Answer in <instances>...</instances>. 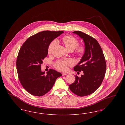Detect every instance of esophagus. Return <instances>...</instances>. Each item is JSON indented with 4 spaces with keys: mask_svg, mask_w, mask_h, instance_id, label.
<instances>
[{
    "mask_svg": "<svg viewBox=\"0 0 125 125\" xmlns=\"http://www.w3.org/2000/svg\"><path fill=\"white\" fill-rule=\"evenodd\" d=\"M62 76H64V75H67V73H62Z\"/></svg>",
    "mask_w": 125,
    "mask_h": 125,
    "instance_id": "esophagus-1",
    "label": "esophagus"
}]
</instances>
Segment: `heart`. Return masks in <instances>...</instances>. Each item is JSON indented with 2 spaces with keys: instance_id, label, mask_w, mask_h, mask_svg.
Returning <instances> with one entry per match:
<instances>
[{
  "instance_id": "heart-1",
  "label": "heart",
  "mask_w": 125,
  "mask_h": 125,
  "mask_svg": "<svg viewBox=\"0 0 125 125\" xmlns=\"http://www.w3.org/2000/svg\"><path fill=\"white\" fill-rule=\"evenodd\" d=\"M62 41L66 48L68 50H73L77 47L78 41L77 40L72 36H66L63 37ZM57 44V41L55 40L52 42L48 47V53L52 52ZM84 48L80 46L77 49L78 55L80 56L83 55L84 52ZM73 65V62L70 60H65L58 61L55 64V67L60 71H66L68 69L69 66Z\"/></svg>"
}]
</instances>
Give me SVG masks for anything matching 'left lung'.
<instances>
[{"instance_id": "left-lung-1", "label": "left lung", "mask_w": 125, "mask_h": 125, "mask_svg": "<svg viewBox=\"0 0 125 125\" xmlns=\"http://www.w3.org/2000/svg\"><path fill=\"white\" fill-rule=\"evenodd\" d=\"M83 40L85 52L81 60L74 67L76 72L83 71L80 77L75 76L74 82L69 89L80 96L89 95L100 86L104 77L106 64L102 50L93 37L80 31L73 32Z\"/></svg>"}]
</instances>
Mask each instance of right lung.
<instances>
[{"mask_svg":"<svg viewBox=\"0 0 125 125\" xmlns=\"http://www.w3.org/2000/svg\"><path fill=\"white\" fill-rule=\"evenodd\" d=\"M62 31H43L30 36L21 48L16 61L20 82L32 95L41 96L52 88L56 79L62 74L50 69L42 71V60L46 57L50 44L63 33Z\"/></svg>","mask_w":125,"mask_h":125,"instance_id":"add662e5","label":"right lung"}]
</instances>
